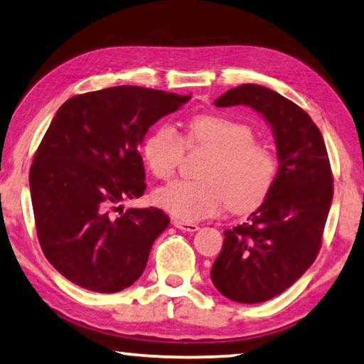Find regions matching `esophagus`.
Instances as JSON below:
<instances>
[{"instance_id": "1", "label": "esophagus", "mask_w": 364, "mask_h": 364, "mask_svg": "<svg viewBox=\"0 0 364 364\" xmlns=\"http://www.w3.org/2000/svg\"><path fill=\"white\" fill-rule=\"evenodd\" d=\"M172 225H174L177 229H181V231H187V232H195L200 229V226L195 225V223H187L181 220H174L172 221Z\"/></svg>"}]
</instances>
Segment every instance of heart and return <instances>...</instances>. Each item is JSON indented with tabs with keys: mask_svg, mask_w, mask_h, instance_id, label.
Masks as SVG:
<instances>
[{
	"mask_svg": "<svg viewBox=\"0 0 364 364\" xmlns=\"http://www.w3.org/2000/svg\"><path fill=\"white\" fill-rule=\"evenodd\" d=\"M188 148L213 151L203 171V182L176 181L159 188L154 200L181 221L215 216L228 203L236 213L262 205L277 177V161L264 144L254 141V130L244 122L220 114H203L188 120L186 136L171 125H161L143 143L149 171L167 181L176 174Z\"/></svg>",
	"mask_w": 364,
	"mask_h": 364,
	"instance_id": "1",
	"label": "heart"
}]
</instances>
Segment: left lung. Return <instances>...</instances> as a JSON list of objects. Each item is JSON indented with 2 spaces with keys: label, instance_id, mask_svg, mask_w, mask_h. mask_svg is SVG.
Returning <instances> with one entry per match:
<instances>
[{
  "label": "left lung",
  "instance_id": "1",
  "mask_svg": "<svg viewBox=\"0 0 364 364\" xmlns=\"http://www.w3.org/2000/svg\"><path fill=\"white\" fill-rule=\"evenodd\" d=\"M215 105L252 107L275 136L279 166L270 193L247 221L226 229L211 267V282L228 299L264 303L303 277L321 249L333 197L327 148L311 117L268 87H232Z\"/></svg>",
  "mask_w": 364,
  "mask_h": 364
}]
</instances>
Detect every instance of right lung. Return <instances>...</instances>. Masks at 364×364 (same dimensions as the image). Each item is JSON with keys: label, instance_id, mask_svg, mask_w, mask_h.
Segmentation results:
<instances>
[{"label": "right lung", "instance_id": "obj_1", "mask_svg": "<svg viewBox=\"0 0 364 364\" xmlns=\"http://www.w3.org/2000/svg\"><path fill=\"white\" fill-rule=\"evenodd\" d=\"M188 99L115 86L71 97L53 117L33 156L31 198L43 254L77 287L117 293L141 277L169 216L124 211L122 201L146 190L138 146L149 127Z\"/></svg>", "mask_w": 364, "mask_h": 364}]
</instances>
